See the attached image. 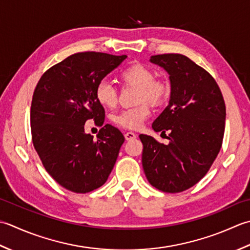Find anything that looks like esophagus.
<instances>
[{
	"instance_id": "esophagus-1",
	"label": "esophagus",
	"mask_w": 250,
	"mask_h": 250,
	"mask_svg": "<svg viewBox=\"0 0 250 250\" xmlns=\"http://www.w3.org/2000/svg\"><path fill=\"white\" fill-rule=\"evenodd\" d=\"M125 139L126 140H132V139H135L136 137H137V135L135 134V132H132V131H127V132H125Z\"/></svg>"
}]
</instances>
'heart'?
<instances>
[{"label":"heart","mask_w":250,"mask_h":250,"mask_svg":"<svg viewBox=\"0 0 250 250\" xmlns=\"http://www.w3.org/2000/svg\"><path fill=\"white\" fill-rule=\"evenodd\" d=\"M120 78L124 84L138 87L137 101L141 104L113 115V122L125 129H137L149 118V103L159 106L169 98L170 84L165 79L154 78L153 70L141 63L129 65L122 71ZM96 99L104 108L112 109L118 104V90L109 81H101L96 87Z\"/></svg>","instance_id":"obj_1"}]
</instances>
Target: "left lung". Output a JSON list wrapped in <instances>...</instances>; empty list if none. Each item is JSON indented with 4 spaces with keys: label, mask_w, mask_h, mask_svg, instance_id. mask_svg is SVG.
Masks as SVG:
<instances>
[{
    "label": "left lung",
    "mask_w": 250,
    "mask_h": 250,
    "mask_svg": "<svg viewBox=\"0 0 250 250\" xmlns=\"http://www.w3.org/2000/svg\"><path fill=\"white\" fill-rule=\"evenodd\" d=\"M151 62L169 74V104L152 128L168 132L169 144L140 135L142 167L152 186L166 193L190 189L210 169L221 149L226 104L215 79L181 54H163Z\"/></svg>",
    "instance_id": "obj_1"
}]
</instances>
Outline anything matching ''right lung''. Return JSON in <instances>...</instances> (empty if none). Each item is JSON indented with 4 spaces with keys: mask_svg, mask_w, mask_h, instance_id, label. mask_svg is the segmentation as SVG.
I'll use <instances>...</instances> for the list:
<instances>
[{
    "mask_svg": "<svg viewBox=\"0 0 250 250\" xmlns=\"http://www.w3.org/2000/svg\"><path fill=\"white\" fill-rule=\"evenodd\" d=\"M127 56L83 52L69 56L41 76L30 124L32 142L53 179L71 192L87 193L108 179L124 136L104 122L96 87ZM102 126L97 139L84 134L86 121Z\"/></svg>",
    "mask_w": 250,
    "mask_h": 250,
    "instance_id": "add662e5",
    "label": "right lung"
}]
</instances>
